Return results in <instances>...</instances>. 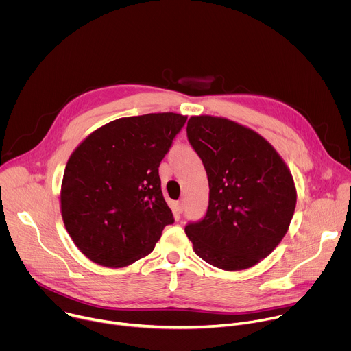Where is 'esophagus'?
Listing matches in <instances>:
<instances>
[{
  "instance_id": "34e87169",
  "label": "esophagus",
  "mask_w": 351,
  "mask_h": 351,
  "mask_svg": "<svg viewBox=\"0 0 351 351\" xmlns=\"http://www.w3.org/2000/svg\"><path fill=\"white\" fill-rule=\"evenodd\" d=\"M176 206H178V210H179L180 213H183V210H184V206H186V199H184V198H180L179 202L176 203Z\"/></svg>"
}]
</instances>
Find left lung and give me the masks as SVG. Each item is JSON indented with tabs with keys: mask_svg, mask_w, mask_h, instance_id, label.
I'll use <instances>...</instances> for the list:
<instances>
[{
	"mask_svg": "<svg viewBox=\"0 0 351 351\" xmlns=\"http://www.w3.org/2000/svg\"><path fill=\"white\" fill-rule=\"evenodd\" d=\"M187 138L210 184L206 217L184 228L194 253L223 271L254 267L276 248L293 218L290 169L268 140L226 118L191 117Z\"/></svg>",
	"mask_w": 351,
	"mask_h": 351,
	"instance_id": "obj_1",
	"label": "left lung"
}]
</instances>
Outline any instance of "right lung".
I'll list each match as a JSON object with an SVG mask.
<instances>
[{"mask_svg":"<svg viewBox=\"0 0 351 351\" xmlns=\"http://www.w3.org/2000/svg\"><path fill=\"white\" fill-rule=\"evenodd\" d=\"M186 119L173 112L119 118L75 148L61 184V214L88 260L128 267L152 253L173 223L158 167Z\"/></svg>","mask_w":351,"mask_h":351,"instance_id":"add662e5","label":"right lung"}]
</instances>
